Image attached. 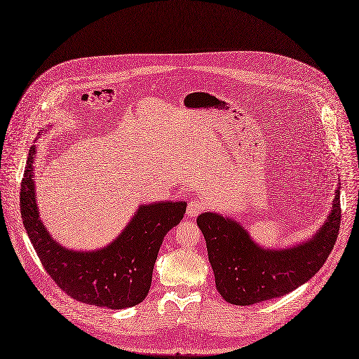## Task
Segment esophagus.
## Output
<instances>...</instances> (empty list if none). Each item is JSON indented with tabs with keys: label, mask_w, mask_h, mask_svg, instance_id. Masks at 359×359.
<instances>
[{
	"label": "esophagus",
	"mask_w": 359,
	"mask_h": 359,
	"mask_svg": "<svg viewBox=\"0 0 359 359\" xmlns=\"http://www.w3.org/2000/svg\"><path fill=\"white\" fill-rule=\"evenodd\" d=\"M205 202L199 199V198H194L189 201L188 204V208H186V214H188L189 217H196L198 214H201L202 211L205 210Z\"/></svg>",
	"instance_id": "esophagus-1"
}]
</instances>
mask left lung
<instances>
[{
	"instance_id": "obj_1",
	"label": "left lung",
	"mask_w": 359,
	"mask_h": 359,
	"mask_svg": "<svg viewBox=\"0 0 359 359\" xmlns=\"http://www.w3.org/2000/svg\"><path fill=\"white\" fill-rule=\"evenodd\" d=\"M340 192L317 235L282 251H266L249 239L236 222L214 212L201 214L217 290L233 305H252L283 296L313 277L329 258L340 229Z\"/></svg>"
}]
</instances>
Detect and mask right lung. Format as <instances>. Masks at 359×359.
Listing matches in <instances>:
<instances>
[{"instance_id":"1","label":"right lung","mask_w":359,"mask_h":359,"mask_svg":"<svg viewBox=\"0 0 359 359\" xmlns=\"http://www.w3.org/2000/svg\"><path fill=\"white\" fill-rule=\"evenodd\" d=\"M34 154L30 147L20 188V212L27 236L45 271L70 298L111 309L141 304L149 292L155 259L167 231L180 223L186 202L139 207L133 220L107 248L73 252L51 239L35 201Z\"/></svg>"}]
</instances>
